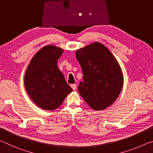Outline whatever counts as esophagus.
I'll list each match as a JSON object with an SVG mask.
<instances>
[{
  "label": "esophagus",
  "mask_w": 153,
  "mask_h": 153,
  "mask_svg": "<svg viewBox=\"0 0 153 153\" xmlns=\"http://www.w3.org/2000/svg\"><path fill=\"white\" fill-rule=\"evenodd\" d=\"M71 87L72 88V89H73L74 90H75L76 89V84H71Z\"/></svg>",
  "instance_id": "obj_1"
}]
</instances>
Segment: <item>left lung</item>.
Segmentation results:
<instances>
[{
    "label": "left lung",
    "mask_w": 153,
    "mask_h": 153,
    "mask_svg": "<svg viewBox=\"0 0 153 153\" xmlns=\"http://www.w3.org/2000/svg\"><path fill=\"white\" fill-rule=\"evenodd\" d=\"M76 55L83 73V82L77 87L80 95L92 109L108 107L119 97L123 84L117 61L99 42L78 49Z\"/></svg>",
    "instance_id": "8db88e82"
}]
</instances>
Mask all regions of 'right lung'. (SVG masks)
<instances>
[{
  "label": "right lung",
  "mask_w": 153,
  "mask_h": 153,
  "mask_svg": "<svg viewBox=\"0 0 153 153\" xmlns=\"http://www.w3.org/2000/svg\"><path fill=\"white\" fill-rule=\"evenodd\" d=\"M63 50L48 45L33 56L25 71L24 84L28 95L42 109L57 108L73 89L57 67Z\"/></svg>",
  "instance_id": "obj_1"
}]
</instances>
